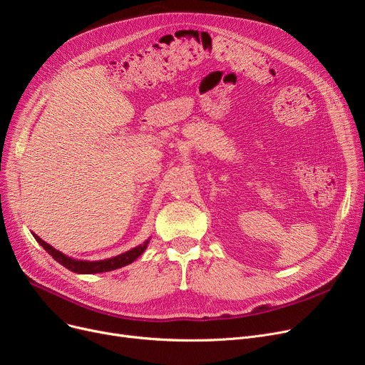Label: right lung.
<instances>
[{
  "label": "right lung",
  "mask_w": 365,
  "mask_h": 365,
  "mask_svg": "<svg viewBox=\"0 0 365 365\" xmlns=\"http://www.w3.org/2000/svg\"><path fill=\"white\" fill-rule=\"evenodd\" d=\"M34 239L43 246V249L49 253V255L58 261L61 265H64L66 268H68L70 272L73 273H78V274H95V273H104V272H112L116 270V268L125 267L131 262H134L141 253H143L150 242V239H148L145 243L138 245L134 249L126 250L118 257L113 258H107V259H101V261H83V259H74L71 257L64 255V253L56 250L55 247H52L51 245H47L44 240H41L37 234H34Z\"/></svg>",
  "instance_id": "obj_1"
}]
</instances>
